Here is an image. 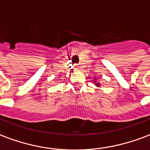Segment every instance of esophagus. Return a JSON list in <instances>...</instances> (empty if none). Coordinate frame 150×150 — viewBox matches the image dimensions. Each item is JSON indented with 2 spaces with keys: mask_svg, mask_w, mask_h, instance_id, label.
I'll use <instances>...</instances> for the list:
<instances>
[{
  "mask_svg": "<svg viewBox=\"0 0 150 150\" xmlns=\"http://www.w3.org/2000/svg\"><path fill=\"white\" fill-rule=\"evenodd\" d=\"M75 69L76 70V71H77V70H79V67L77 65H75Z\"/></svg>",
  "mask_w": 150,
  "mask_h": 150,
  "instance_id": "esophagus-1",
  "label": "esophagus"
}]
</instances>
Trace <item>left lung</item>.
<instances>
[{
  "instance_id": "1",
  "label": "left lung",
  "mask_w": 150,
  "mask_h": 150,
  "mask_svg": "<svg viewBox=\"0 0 150 150\" xmlns=\"http://www.w3.org/2000/svg\"><path fill=\"white\" fill-rule=\"evenodd\" d=\"M96 86H98V87H99V86H100V85L98 84V83H96Z\"/></svg>"
}]
</instances>
